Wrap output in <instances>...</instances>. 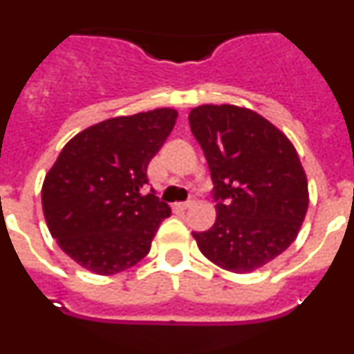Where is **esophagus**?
Instances as JSON below:
<instances>
[{"label": "esophagus", "instance_id": "esophagus-1", "mask_svg": "<svg viewBox=\"0 0 354 354\" xmlns=\"http://www.w3.org/2000/svg\"><path fill=\"white\" fill-rule=\"evenodd\" d=\"M193 204H195L193 200H189V202H179V204H175V209H179V211H186V209L192 207Z\"/></svg>", "mask_w": 354, "mask_h": 354}]
</instances>
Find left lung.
<instances>
[{
  "label": "left lung",
  "mask_w": 354,
  "mask_h": 354,
  "mask_svg": "<svg viewBox=\"0 0 354 354\" xmlns=\"http://www.w3.org/2000/svg\"><path fill=\"white\" fill-rule=\"evenodd\" d=\"M189 126L214 183L216 221L193 232L200 252L232 273H252L296 237L308 209V180L283 131L250 108L202 104Z\"/></svg>",
  "instance_id": "8db88e82"
}]
</instances>
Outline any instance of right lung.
<instances>
[{"mask_svg":"<svg viewBox=\"0 0 354 354\" xmlns=\"http://www.w3.org/2000/svg\"><path fill=\"white\" fill-rule=\"evenodd\" d=\"M177 120V109L156 108L102 120L62 149L42 184L49 232L74 262L95 274L138 264L171 214L143 193L147 167Z\"/></svg>","mask_w":354,"mask_h":354,"instance_id":"right-lung-1","label":"right lung"}]
</instances>
